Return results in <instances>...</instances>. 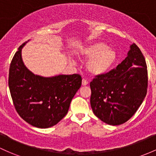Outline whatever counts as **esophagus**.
Returning a JSON list of instances; mask_svg holds the SVG:
<instances>
[{
	"label": "esophagus",
	"mask_w": 156,
	"mask_h": 156,
	"mask_svg": "<svg viewBox=\"0 0 156 156\" xmlns=\"http://www.w3.org/2000/svg\"><path fill=\"white\" fill-rule=\"evenodd\" d=\"M82 84H83V85H87L88 84V82L85 79H83V81H82Z\"/></svg>",
	"instance_id": "esophagus-1"
}]
</instances>
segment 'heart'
Instances as JSON below:
<instances>
[{
  "instance_id": "heart-1",
  "label": "heart",
  "mask_w": 156,
  "mask_h": 156,
  "mask_svg": "<svg viewBox=\"0 0 156 156\" xmlns=\"http://www.w3.org/2000/svg\"><path fill=\"white\" fill-rule=\"evenodd\" d=\"M82 57L91 58L86 65L87 71L94 76L105 74L118 60V53L108 44L96 42L83 48L80 52Z\"/></svg>"
}]
</instances>
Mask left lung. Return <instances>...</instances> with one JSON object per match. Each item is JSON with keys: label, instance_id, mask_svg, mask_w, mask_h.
Returning <instances> with one entry per match:
<instances>
[{"label": "left lung", "instance_id": "left-lung-1", "mask_svg": "<svg viewBox=\"0 0 156 156\" xmlns=\"http://www.w3.org/2000/svg\"><path fill=\"white\" fill-rule=\"evenodd\" d=\"M148 74L144 55L135 44L126 58L112 71L90 83L94 114L107 124L125 123L135 115L147 91Z\"/></svg>", "mask_w": 156, "mask_h": 156}]
</instances>
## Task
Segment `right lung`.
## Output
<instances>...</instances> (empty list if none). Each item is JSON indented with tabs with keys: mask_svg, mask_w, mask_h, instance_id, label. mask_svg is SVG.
Instances as JSON below:
<instances>
[{
	"mask_svg": "<svg viewBox=\"0 0 156 156\" xmlns=\"http://www.w3.org/2000/svg\"><path fill=\"white\" fill-rule=\"evenodd\" d=\"M18 48L12 59L9 88L16 110L23 120L38 128H49L68 113L71 102L82 85L80 74L43 77L26 68Z\"/></svg>",
	"mask_w": 156,
	"mask_h": 156,
	"instance_id": "obj_1",
	"label": "right lung"
}]
</instances>
